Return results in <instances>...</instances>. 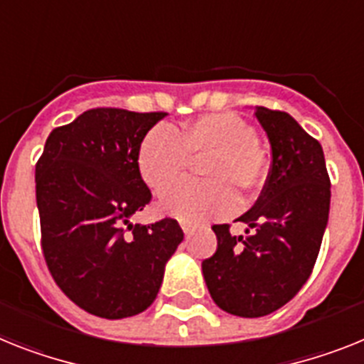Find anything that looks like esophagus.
Here are the masks:
<instances>
[{
    "mask_svg": "<svg viewBox=\"0 0 364 364\" xmlns=\"http://www.w3.org/2000/svg\"><path fill=\"white\" fill-rule=\"evenodd\" d=\"M181 229L185 235H191L194 231V224H191V222H181Z\"/></svg>",
    "mask_w": 364,
    "mask_h": 364,
    "instance_id": "34e87169",
    "label": "esophagus"
}]
</instances>
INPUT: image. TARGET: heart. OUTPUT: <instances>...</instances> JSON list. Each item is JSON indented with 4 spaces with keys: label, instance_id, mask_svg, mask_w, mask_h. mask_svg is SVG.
Wrapping results in <instances>:
<instances>
[{
    "label": "heart",
    "instance_id": "b5f03b06",
    "mask_svg": "<svg viewBox=\"0 0 364 364\" xmlns=\"http://www.w3.org/2000/svg\"><path fill=\"white\" fill-rule=\"evenodd\" d=\"M205 158L209 182L178 183L161 194L159 207L179 220L228 216L239 209V194L255 192L267 179V159L257 133L233 112L198 116L179 129L157 125L139 146L136 166L151 191H163L186 173L192 160Z\"/></svg>",
    "mask_w": 364,
    "mask_h": 364
}]
</instances>
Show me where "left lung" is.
<instances>
[{
    "label": "left lung",
    "mask_w": 364,
    "mask_h": 364,
    "mask_svg": "<svg viewBox=\"0 0 364 364\" xmlns=\"http://www.w3.org/2000/svg\"><path fill=\"white\" fill-rule=\"evenodd\" d=\"M272 164L255 205L244 213L248 237L213 225L215 255L201 262L210 298L225 313L264 316L291 301L309 279L328 225L329 183L322 146L283 111L255 107Z\"/></svg>",
    "instance_id": "8db88e82"
}]
</instances>
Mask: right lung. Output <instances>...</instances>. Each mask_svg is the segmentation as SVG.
<instances>
[{
  "mask_svg": "<svg viewBox=\"0 0 364 364\" xmlns=\"http://www.w3.org/2000/svg\"><path fill=\"white\" fill-rule=\"evenodd\" d=\"M164 116L90 109L55 127L36 163L46 264L73 304L102 318L148 309L183 240L173 218L131 224L151 200L136 166L139 146Z\"/></svg>",
  "mask_w": 364,
  "mask_h": 364,
  "instance_id": "right-lung-1",
  "label": "right lung"
}]
</instances>
